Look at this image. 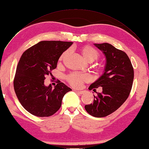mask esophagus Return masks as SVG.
<instances>
[{
	"label": "esophagus",
	"mask_w": 149,
	"mask_h": 149,
	"mask_svg": "<svg viewBox=\"0 0 149 149\" xmlns=\"http://www.w3.org/2000/svg\"><path fill=\"white\" fill-rule=\"evenodd\" d=\"M75 91L76 93L79 94H84V91Z\"/></svg>",
	"instance_id": "esophagus-1"
}]
</instances>
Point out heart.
I'll return each mask as SVG.
<instances>
[{
    "instance_id": "b5f03b06",
    "label": "heart",
    "mask_w": 149,
    "mask_h": 149,
    "mask_svg": "<svg viewBox=\"0 0 149 149\" xmlns=\"http://www.w3.org/2000/svg\"><path fill=\"white\" fill-rule=\"evenodd\" d=\"M69 52V50L65 52L61 56V60L65 57ZM81 53L87 61H94L99 56L98 52L96 49H94L91 46H85L81 49ZM91 77L90 75L87 74L78 73V72H73L68 75L67 77V81L70 84L74 87H81L83 82H88L91 80Z\"/></svg>"
}]
</instances>
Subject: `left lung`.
<instances>
[{"label":"left lung","instance_id":"left-lung-1","mask_svg":"<svg viewBox=\"0 0 149 149\" xmlns=\"http://www.w3.org/2000/svg\"><path fill=\"white\" fill-rule=\"evenodd\" d=\"M94 45L103 53L106 63L103 74L89 87L97 95H94L93 103L86 105L85 109L91 115L101 118L115 111L127 100L132 87L134 72L126 53L107 43ZM99 86L103 87L101 93L95 91Z\"/></svg>","mask_w":149,"mask_h":149}]
</instances>
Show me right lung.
Instances as JSON below:
<instances>
[{"instance_id":"obj_1","label":"right lung","mask_w":149,"mask_h":149,"mask_svg":"<svg viewBox=\"0 0 149 149\" xmlns=\"http://www.w3.org/2000/svg\"><path fill=\"white\" fill-rule=\"evenodd\" d=\"M72 42L42 41L26 50L19 61L14 79L15 93L24 108L38 117L50 116L61 107L64 95L72 91L58 82L52 88L44 84L62 53Z\"/></svg>"}]
</instances>
